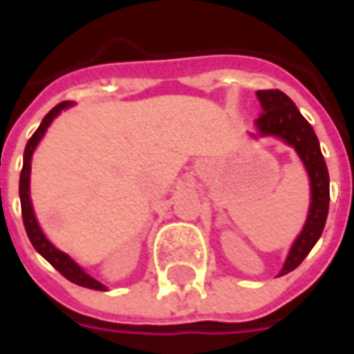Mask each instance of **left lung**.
<instances>
[{
  "label": "left lung",
  "mask_w": 354,
  "mask_h": 354,
  "mask_svg": "<svg viewBox=\"0 0 354 354\" xmlns=\"http://www.w3.org/2000/svg\"><path fill=\"white\" fill-rule=\"evenodd\" d=\"M262 114L256 120L260 136H278L295 147L311 181V207L301 234L293 242L279 276L295 270L319 240L329 212V173L319 149V140L311 124L281 90H258Z\"/></svg>",
  "instance_id": "left-lung-1"
}]
</instances>
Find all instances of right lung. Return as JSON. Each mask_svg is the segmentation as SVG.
<instances>
[{"instance_id": "right-lung-1", "label": "right lung", "mask_w": 354, "mask_h": 354, "mask_svg": "<svg viewBox=\"0 0 354 354\" xmlns=\"http://www.w3.org/2000/svg\"><path fill=\"white\" fill-rule=\"evenodd\" d=\"M71 102H61L57 104L50 112H48L47 116L43 118V122H41V126L37 128L33 136H31V140L27 142L25 145V153H23V169H21V177H19V197H21V214H23V225H25V230H27V236L31 240V244H33V248L45 260H47L48 264L53 266L55 270H59L62 276L66 279H71L73 283H78V286H82V288H90V290H106L100 281H96L94 278H90L88 274L80 268V266L76 264L75 260H71L64 252L57 250L50 242H48L45 234L41 232V228L37 225V218H35L33 214V207H31V198H29V175H31V156H33L35 147H37V143L41 142V138H43V133L47 131L48 124L55 120V116L64 110V108H68Z\"/></svg>"}]
</instances>
